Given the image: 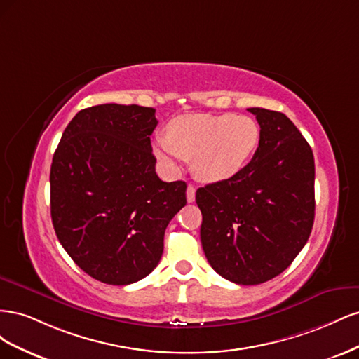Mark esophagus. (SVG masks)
<instances>
[{
    "label": "esophagus",
    "instance_id": "obj_1",
    "mask_svg": "<svg viewBox=\"0 0 359 359\" xmlns=\"http://www.w3.org/2000/svg\"><path fill=\"white\" fill-rule=\"evenodd\" d=\"M194 198H196V189L193 186L187 187V202H194Z\"/></svg>",
    "mask_w": 359,
    "mask_h": 359
}]
</instances>
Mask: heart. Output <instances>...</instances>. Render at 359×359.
I'll list each match as a JSON object with an SVG mask.
<instances>
[{
	"label": "heart",
	"instance_id": "b5f03b06",
	"mask_svg": "<svg viewBox=\"0 0 359 359\" xmlns=\"http://www.w3.org/2000/svg\"><path fill=\"white\" fill-rule=\"evenodd\" d=\"M260 142L256 119L236 114L184 115L169 124L168 136L154 140V153L170 170L193 160L196 177L220 182L238 175L252 160Z\"/></svg>",
	"mask_w": 359,
	"mask_h": 359
}]
</instances>
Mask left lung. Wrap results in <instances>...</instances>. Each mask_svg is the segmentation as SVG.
<instances>
[{"label": "left lung", "mask_w": 359, "mask_h": 359, "mask_svg": "<svg viewBox=\"0 0 359 359\" xmlns=\"http://www.w3.org/2000/svg\"><path fill=\"white\" fill-rule=\"evenodd\" d=\"M260 142L233 178L196 191L206 259L226 280L260 285L277 277L306 245L314 222V157L281 112L250 107Z\"/></svg>", "instance_id": "8db88e82"}]
</instances>
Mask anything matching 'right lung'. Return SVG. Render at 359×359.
I'll return each instance as SVG.
<instances>
[{
    "instance_id": "right-lung-1",
    "label": "right lung",
    "mask_w": 359,
    "mask_h": 359,
    "mask_svg": "<svg viewBox=\"0 0 359 359\" xmlns=\"http://www.w3.org/2000/svg\"><path fill=\"white\" fill-rule=\"evenodd\" d=\"M156 109L106 103L64 130L50 166V217L58 240L106 285L142 280L160 262L169 222L187 203L184 181L156 173Z\"/></svg>"
}]
</instances>
